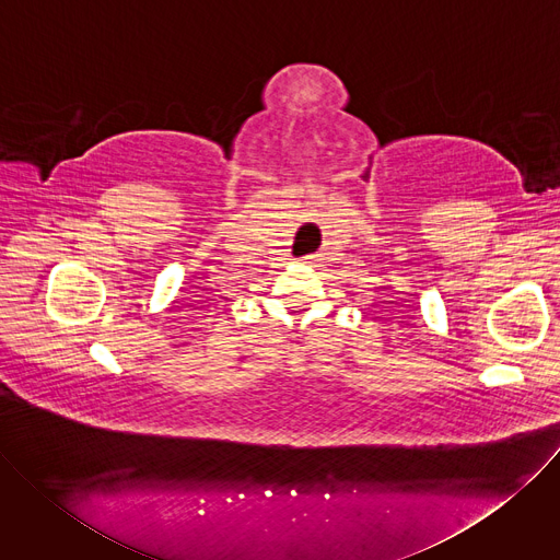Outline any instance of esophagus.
I'll return each mask as SVG.
<instances>
[{
	"label": "esophagus",
	"instance_id": "1",
	"mask_svg": "<svg viewBox=\"0 0 560 560\" xmlns=\"http://www.w3.org/2000/svg\"><path fill=\"white\" fill-rule=\"evenodd\" d=\"M326 257V253L322 250V253H312V255H307V257H303L307 264H316V261H322Z\"/></svg>",
	"mask_w": 560,
	"mask_h": 560
}]
</instances>
